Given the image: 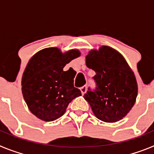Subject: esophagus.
<instances>
[{
	"label": "esophagus",
	"instance_id": "esophagus-1",
	"mask_svg": "<svg viewBox=\"0 0 154 154\" xmlns=\"http://www.w3.org/2000/svg\"><path fill=\"white\" fill-rule=\"evenodd\" d=\"M86 90H87L86 85H84V86H82V87H81V88H80V91H81V92H82V95H84V94L85 93Z\"/></svg>",
	"mask_w": 154,
	"mask_h": 154
}]
</instances>
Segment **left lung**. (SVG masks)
Returning <instances> with one entry per match:
<instances>
[{"instance_id": "1", "label": "left lung", "mask_w": 154, "mask_h": 154, "mask_svg": "<svg viewBox=\"0 0 154 154\" xmlns=\"http://www.w3.org/2000/svg\"><path fill=\"white\" fill-rule=\"evenodd\" d=\"M85 64L96 72L93 78L97 86L94 92L87 91L84 99L99 119L119 121L136 103L138 85L134 72L119 51L106 45L90 50Z\"/></svg>"}]
</instances>
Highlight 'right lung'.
Here are the masks:
<instances>
[{
  "label": "right lung",
  "instance_id": "obj_1",
  "mask_svg": "<svg viewBox=\"0 0 154 154\" xmlns=\"http://www.w3.org/2000/svg\"><path fill=\"white\" fill-rule=\"evenodd\" d=\"M78 49L62 53L58 48H46L35 53L28 62L21 79V91L31 113L45 122L65 114L69 103L82 96L74 87L72 71L64 72L65 65L78 58Z\"/></svg>",
  "mask_w": 154,
  "mask_h": 154
}]
</instances>
